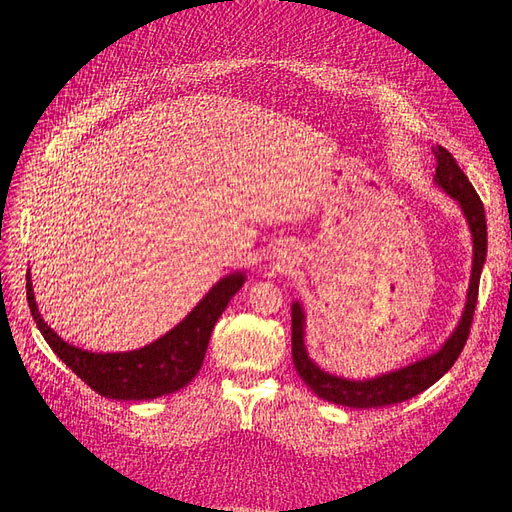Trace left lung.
<instances>
[{
    "label": "left lung",
    "mask_w": 512,
    "mask_h": 512,
    "mask_svg": "<svg viewBox=\"0 0 512 512\" xmlns=\"http://www.w3.org/2000/svg\"><path fill=\"white\" fill-rule=\"evenodd\" d=\"M433 156H436V183L440 188L451 194L461 205L463 215H466L472 241H474V260H472V280L468 288V301L463 316L457 324L453 335L446 339L444 346L427 356V359L416 361L404 369L391 371V374H382L371 380H346L322 371L312 359L307 356L305 342H303V322L305 314L299 303H292V363L297 374L303 382L312 389L318 397L331 401L337 406L348 408H382L401 404L418 393H423L433 382H438L448 369H451L461 354L463 346L468 342L476 299H478V284H480V271L485 265L487 256V222H485V207L474 190V185L466 177V173L459 168L455 158L444 147H433Z\"/></svg>",
    "instance_id": "obj_1"
}]
</instances>
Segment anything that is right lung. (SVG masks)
<instances>
[{
  "label": "right lung",
  "instance_id": "add662e5",
  "mask_svg": "<svg viewBox=\"0 0 512 512\" xmlns=\"http://www.w3.org/2000/svg\"><path fill=\"white\" fill-rule=\"evenodd\" d=\"M245 282L243 273H230L215 284L207 297L173 331L132 352H87L64 342L40 318L34 288L27 273V303L46 344L76 376L108 399H156L188 386L203 367L209 337L230 299Z\"/></svg>",
  "mask_w": 512,
  "mask_h": 512
}]
</instances>
